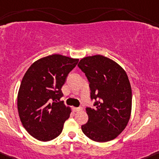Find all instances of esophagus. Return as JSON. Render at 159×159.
<instances>
[{
  "mask_svg": "<svg viewBox=\"0 0 159 159\" xmlns=\"http://www.w3.org/2000/svg\"><path fill=\"white\" fill-rule=\"evenodd\" d=\"M73 111H74V112H80V111H81L82 109V108H76V107H73Z\"/></svg>",
  "mask_w": 159,
  "mask_h": 159,
  "instance_id": "34e87169",
  "label": "esophagus"
}]
</instances>
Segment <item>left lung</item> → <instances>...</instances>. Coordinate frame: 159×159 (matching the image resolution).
<instances>
[{"mask_svg": "<svg viewBox=\"0 0 159 159\" xmlns=\"http://www.w3.org/2000/svg\"><path fill=\"white\" fill-rule=\"evenodd\" d=\"M78 66L89 82L94 109L86 108L88 122L83 133L97 142L116 139L128 124L132 112V88L126 73L108 57L95 55L81 59Z\"/></svg>", "mask_w": 159, "mask_h": 159, "instance_id": "left-lung-1", "label": "left lung"}]
</instances>
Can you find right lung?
Segmentation results:
<instances>
[{"mask_svg":"<svg viewBox=\"0 0 159 159\" xmlns=\"http://www.w3.org/2000/svg\"><path fill=\"white\" fill-rule=\"evenodd\" d=\"M78 61L50 55L34 62L24 74L17 94V109L23 126L36 139L48 142L62 132L71 109L58 102L63 96L61 88Z\"/></svg>","mask_w":159,"mask_h":159,"instance_id":"add662e5","label":"right lung"}]
</instances>
